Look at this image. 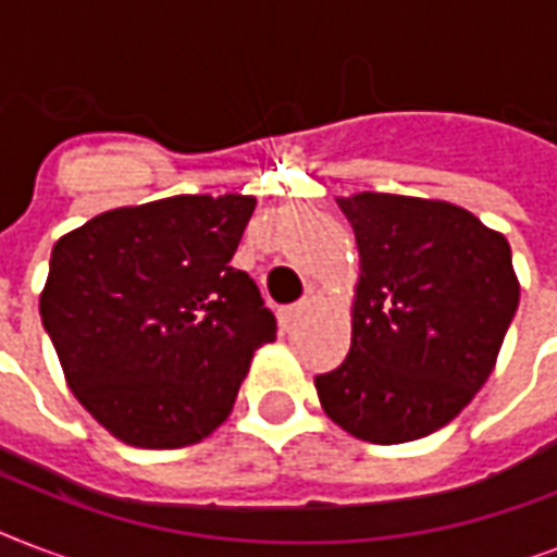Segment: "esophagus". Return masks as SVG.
<instances>
[{
	"instance_id": "obj_1",
	"label": "esophagus",
	"mask_w": 557,
	"mask_h": 557,
	"mask_svg": "<svg viewBox=\"0 0 557 557\" xmlns=\"http://www.w3.org/2000/svg\"><path fill=\"white\" fill-rule=\"evenodd\" d=\"M306 312H309V300H297V304L286 306V309L280 312V321L286 323V326H292V323L300 321Z\"/></svg>"
}]
</instances>
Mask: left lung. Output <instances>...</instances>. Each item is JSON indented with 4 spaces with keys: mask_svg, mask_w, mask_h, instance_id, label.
Masks as SVG:
<instances>
[{
    "mask_svg": "<svg viewBox=\"0 0 557 557\" xmlns=\"http://www.w3.org/2000/svg\"><path fill=\"white\" fill-rule=\"evenodd\" d=\"M361 277L352 347L314 375L323 410L375 445L440 431L492 375L520 286L506 236L450 201L393 193L338 199Z\"/></svg>",
    "mask_w": 557,
    "mask_h": 557,
    "instance_id": "8db88e82",
    "label": "left lung"
}]
</instances>
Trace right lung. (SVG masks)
Returning <instances> with one entry per match:
<instances>
[{
  "label": "right lung",
  "instance_id": "obj_1",
  "mask_svg": "<svg viewBox=\"0 0 557 557\" xmlns=\"http://www.w3.org/2000/svg\"><path fill=\"white\" fill-rule=\"evenodd\" d=\"M253 208L236 193L173 196L57 239L42 326L77 401L126 445L205 440L277 335L257 283L231 265Z\"/></svg>",
  "mask_w": 557,
  "mask_h": 557
}]
</instances>
